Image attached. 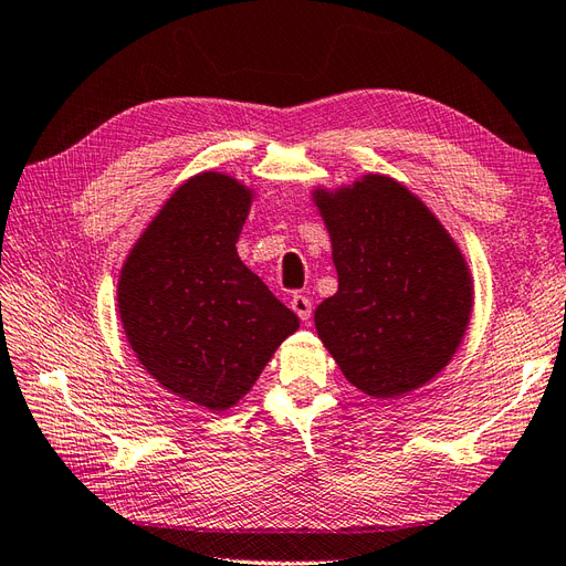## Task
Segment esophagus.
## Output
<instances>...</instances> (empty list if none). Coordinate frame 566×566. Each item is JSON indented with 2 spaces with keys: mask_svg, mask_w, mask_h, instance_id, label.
Here are the masks:
<instances>
[{
  "mask_svg": "<svg viewBox=\"0 0 566 566\" xmlns=\"http://www.w3.org/2000/svg\"><path fill=\"white\" fill-rule=\"evenodd\" d=\"M289 305H292V311H294L303 322H308V319H311V315H313V305H311V301L305 298V296H294L292 301H289Z\"/></svg>",
  "mask_w": 566,
  "mask_h": 566,
  "instance_id": "esophagus-1",
  "label": "esophagus"
}]
</instances>
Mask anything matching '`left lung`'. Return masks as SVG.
Listing matches in <instances>:
<instances>
[{
	"instance_id": "obj_1",
	"label": "left lung",
	"mask_w": 566,
	"mask_h": 566,
	"mask_svg": "<svg viewBox=\"0 0 566 566\" xmlns=\"http://www.w3.org/2000/svg\"><path fill=\"white\" fill-rule=\"evenodd\" d=\"M332 241L336 294L315 329L365 396L417 391L453 360L474 311L472 270L429 206L389 175L311 191Z\"/></svg>"
}]
</instances>
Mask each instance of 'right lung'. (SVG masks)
I'll return each instance as SVG.
<instances>
[{"mask_svg": "<svg viewBox=\"0 0 566 566\" xmlns=\"http://www.w3.org/2000/svg\"><path fill=\"white\" fill-rule=\"evenodd\" d=\"M255 199L234 175H191L137 237L118 274V317L142 369L211 412L234 408L298 329V317L237 253Z\"/></svg>", "mask_w": 566, "mask_h": 566, "instance_id": "right-lung-1", "label": "right lung"}]
</instances>
